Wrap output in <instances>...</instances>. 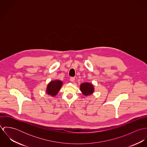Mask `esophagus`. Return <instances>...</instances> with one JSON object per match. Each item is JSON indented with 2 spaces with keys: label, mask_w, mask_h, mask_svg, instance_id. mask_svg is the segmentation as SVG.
I'll return each instance as SVG.
<instances>
[{
  "label": "esophagus",
  "mask_w": 147,
  "mask_h": 147,
  "mask_svg": "<svg viewBox=\"0 0 147 147\" xmlns=\"http://www.w3.org/2000/svg\"><path fill=\"white\" fill-rule=\"evenodd\" d=\"M75 78L74 77H71V78H70V80H71V82H74V81H75Z\"/></svg>",
  "instance_id": "esophagus-1"
}]
</instances>
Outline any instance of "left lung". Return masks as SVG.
Returning <instances> with one entry per match:
<instances>
[{"mask_svg":"<svg viewBox=\"0 0 147 147\" xmlns=\"http://www.w3.org/2000/svg\"><path fill=\"white\" fill-rule=\"evenodd\" d=\"M80 90L84 95L88 96V95L91 94L93 92L94 88L92 84L88 83H85L81 84Z\"/></svg>","mask_w":147,"mask_h":147,"instance_id":"left-lung-1","label":"left lung"}]
</instances>
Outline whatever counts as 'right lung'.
Here are the masks:
<instances>
[{"label": "right lung", "mask_w": 147, "mask_h": 147, "mask_svg": "<svg viewBox=\"0 0 147 147\" xmlns=\"http://www.w3.org/2000/svg\"><path fill=\"white\" fill-rule=\"evenodd\" d=\"M62 83L59 80L51 81L48 84L47 87V94L51 95L52 96H55L59 92Z\"/></svg>", "instance_id": "right-lung-1"}]
</instances>
